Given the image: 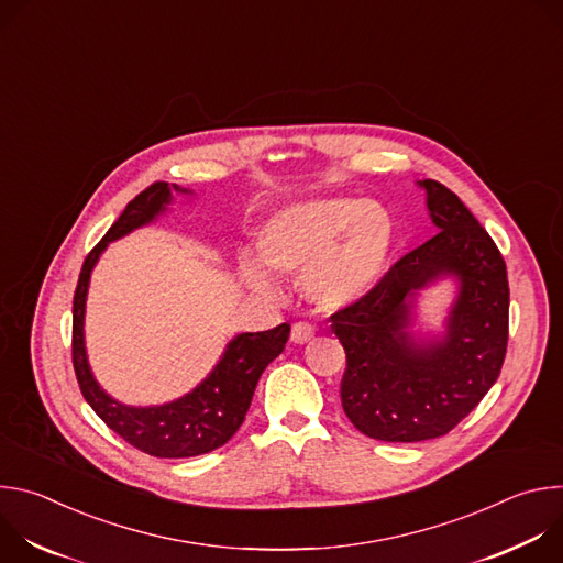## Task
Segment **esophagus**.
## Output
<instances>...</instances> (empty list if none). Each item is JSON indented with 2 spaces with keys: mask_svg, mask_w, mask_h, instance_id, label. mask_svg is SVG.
I'll return each instance as SVG.
<instances>
[{
  "mask_svg": "<svg viewBox=\"0 0 563 563\" xmlns=\"http://www.w3.org/2000/svg\"><path fill=\"white\" fill-rule=\"evenodd\" d=\"M313 332H316L313 325L305 323V320H298V323L291 325V341L298 343V345H305V343H309L313 339Z\"/></svg>",
  "mask_w": 563,
  "mask_h": 563,
  "instance_id": "esophagus-1",
  "label": "esophagus"
}]
</instances>
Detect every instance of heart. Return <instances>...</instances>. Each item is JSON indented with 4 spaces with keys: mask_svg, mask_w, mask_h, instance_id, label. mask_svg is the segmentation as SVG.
<instances>
[{
    "mask_svg": "<svg viewBox=\"0 0 563 563\" xmlns=\"http://www.w3.org/2000/svg\"><path fill=\"white\" fill-rule=\"evenodd\" d=\"M394 247V216L356 196L287 205L265 220L256 238L263 265L285 278H302L305 296L328 311L369 296L383 280ZM238 274L254 291H274L272 278L252 258H240Z\"/></svg>",
    "mask_w": 563,
    "mask_h": 563,
    "instance_id": "heart-1",
    "label": "heart"
}]
</instances>
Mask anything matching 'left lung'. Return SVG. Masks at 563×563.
Listing matches in <instances>:
<instances>
[{"label":"left lung","instance_id":"obj_1","mask_svg":"<svg viewBox=\"0 0 563 563\" xmlns=\"http://www.w3.org/2000/svg\"><path fill=\"white\" fill-rule=\"evenodd\" d=\"M439 229L398 258L361 302L330 316L347 367L341 404L369 439L415 443L448 434L499 378L508 347V272L495 240L470 209L437 180H423ZM452 273L460 296L443 342L407 334L409 298Z\"/></svg>","mask_w":563,"mask_h":563}]
</instances>
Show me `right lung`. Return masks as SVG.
<instances>
[{"label":"right lung","mask_w":563,"mask_h":563,"mask_svg":"<svg viewBox=\"0 0 563 563\" xmlns=\"http://www.w3.org/2000/svg\"><path fill=\"white\" fill-rule=\"evenodd\" d=\"M174 191L187 194L174 185ZM172 202L169 183L140 191L85 258L73 296V367L87 404L129 445L159 459H187L224 445L243 426L256 383L265 367L285 350L289 325L235 336L216 369L187 396L157 408H129L113 400L93 378L85 352V305L91 269L111 240L151 222Z\"/></svg>","instance_id":"right-lung-1"}]
</instances>
